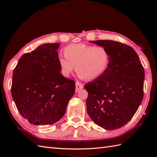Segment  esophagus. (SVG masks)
Instances as JSON below:
<instances>
[{
    "instance_id": "obj_1",
    "label": "esophagus",
    "mask_w": 157,
    "mask_h": 157,
    "mask_svg": "<svg viewBox=\"0 0 157 157\" xmlns=\"http://www.w3.org/2000/svg\"><path fill=\"white\" fill-rule=\"evenodd\" d=\"M84 88V85H83L82 83L79 82H76L75 83V89H76V92H78L79 90H80L81 89Z\"/></svg>"
}]
</instances>
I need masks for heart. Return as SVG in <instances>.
<instances>
[{
  "label": "heart",
  "mask_w": 157,
  "mask_h": 157,
  "mask_svg": "<svg viewBox=\"0 0 157 157\" xmlns=\"http://www.w3.org/2000/svg\"><path fill=\"white\" fill-rule=\"evenodd\" d=\"M63 52L65 57L60 56L58 62L65 77L71 74L76 66L79 78L94 80L101 78L109 68L110 55L104 46L72 44L66 46Z\"/></svg>",
  "instance_id": "1"
}]
</instances>
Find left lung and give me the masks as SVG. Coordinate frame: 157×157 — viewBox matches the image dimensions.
<instances>
[{
	"instance_id": "left-lung-1",
	"label": "left lung",
	"mask_w": 157,
	"mask_h": 157,
	"mask_svg": "<svg viewBox=\"0 0 157 157\" xmlns=\"http://www.w3.org/2000/svg\"><path fill=\"white\" fill-rule=\"evenodd\" d=\"M110 55L108 69L101 78L84 86L87 112L96 124L109 130L130 121L144 96V70L131 46L113 40L90 41Z\"/></svg>"
}]
</instances>
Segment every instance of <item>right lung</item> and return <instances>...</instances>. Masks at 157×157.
<instances>
[{
  "instance_id": "right-lung-1",
  "label": "right lung",
  "mask_w": 157,
  "mask_h": 157,
  "mask_svg": "<svg viewBox=\"0 0 157 157\" xmlns=\"http://www.w3.org/2000/svg\"><path fill=\"white\" fill-rule=\"evenodd\" d=\"M59 43L25 53L13 73L11 95L23 117L36 125H52L65 115L75 82L60 71Z\"/></svg>"
}]
</instances>
